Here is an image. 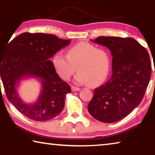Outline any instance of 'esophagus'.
<instances>
[{"instance_id":"1","label":"esophagus","mask_w":155,"mask_h":155,"mask_svg":"<svg viewBox=\"0 0 155 155\" xmlns=\"http://www.w3.org/2000/svg\"><path fill=\"white\" fill-rule=\"evenodd\" d=\"M80 90V88L79 87H74V86H72V91H78Z\"/></svg>"}]
</instances>
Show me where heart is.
<instances>
[{"label": "heart", "mask_w": 155, "mask_h": 155, "mask_svg": "<svg viewBox=\"0 0 155 155\" xmlns=\"http://www.w3.org/2000/svg\"><path fill=\"white\" fill-rule=\"evenodd\" d=\"M52 64L57 74L65 81L70 79L77 67L75 80L81 84L89 83L91 87L106 79L110 68L108 52L85 41L70 48L67 55L57 52L52 58Z\"/></svg>", "instance_id": "obj_1"}]
</instances>
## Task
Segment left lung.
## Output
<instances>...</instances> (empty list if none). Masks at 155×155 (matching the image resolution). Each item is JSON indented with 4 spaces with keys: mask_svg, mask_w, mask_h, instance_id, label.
<instances>
[{
    "mask_svg": "<svg viewBox=\"0 0 155 155\" xmlns=\"http://www.w3.org/2000/svg\"><path fill=\"white\" fill-rule=\"evenodd\" d=\"M91 41L110 50L112 75L95 89L88 111L98 121L115 122L127 116L142 101L150 79V56L131 38L101 36Z\"/></svg>",
    "mask_w": 155,
    "mask_h": 155,
    "instance_id": "left-lung-1",
    "label": "left lung"
}]
</instances>
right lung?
I'll use <instances>...</instances> for the list:
<instances>
[{
    "label": "right lung",
    "instance_id": "add662e5",
    "mask_svg": "<svg viewBox=\"0 0 155 155\" xmlns=\"http://www.w3.org/2000/svg\"><path fill=\"white\" fill-rule=\"evenodd\" d=\"M70 41L52 34L23 33L10 41L0 56V74L7 98L28 118L44 122L64 109L71 88L59 77L50 58ZM29 77L38 78L42 84L40 96L33 104L24 103L17 91L20 81Z\"/></svg>",
    "mask_w": 155,
    "mask_h": 155
}]
</instances>
